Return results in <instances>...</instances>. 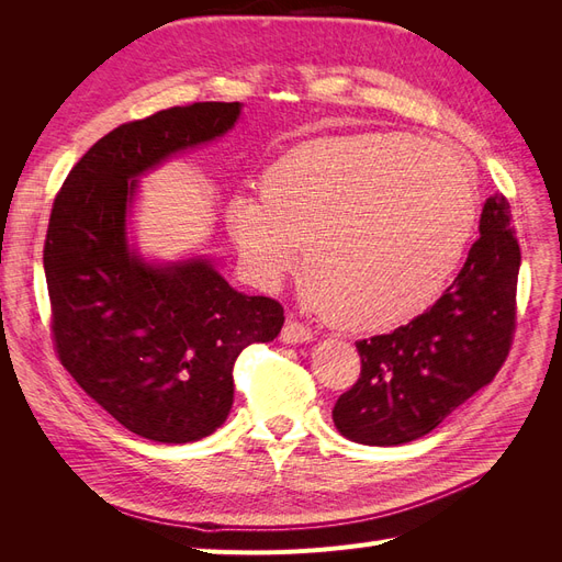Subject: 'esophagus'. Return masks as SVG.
<instances>
[{"label":"esophagus","instance_id":"obj_1","mask_svg":"<svg viewBox=\"0 0 562 562\" xmlns=\"http://www.w3.org/2000/svg\"><path fill=\"white\" fill-rule=\"evenodd\" d=\"M281 339L285 345H302V342H310L312 330L307 326H302V323L295 321L293 316H288L285 323H283Z\"/></svg>","mask_w":562,"mask_h":562}]
</instances>
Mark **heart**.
<instances>
[{
	"label": "heart",
	"mask_w": 562,
	"mask_h": 562,
	"mask_svg": "<svg viewBox=\"0 0 562 562\" xmlns=\"http://www.w3.org/2000/svg\"><path fill=\"white\" fill-rule=\"evenodd\" d=\"M262 196L236 194L225 223L248 277L274 288L304 246L318 312L347 330H386L443 291L479 217L471 164L434 138L359 133L288 151Z\"/></svg>",
	"instance_id": "1"
}]
</instances>
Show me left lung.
Masks as SVG:
<instances>
[{
  "label": "left lung",
  "mask_w": 562,
  "mask_h": 562,
  "mask_svg": "<svg viewBox=\"0 0 562 562\" xmlns=\"http://www.w3.org/2000/svg\"><path fill=\"white\" fill-rule=\"evenodd\" d=\"M479 229L436 304L394 333L356 342L361 375L333 407L337 431L353 443L401 446L427 436L504 366L520 269L504 194L485 201Z\"/></svg>",
  "instance_id": "left-lung-1"
}]
</instances>
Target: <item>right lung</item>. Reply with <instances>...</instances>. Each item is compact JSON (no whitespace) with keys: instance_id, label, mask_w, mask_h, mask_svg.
<instances>
[{"instance_id":"right-lung-1","label":"right lung","mask_w":562,"mask_h":562,"mask_svg":"<svg viewBox=\"0 0 562 562\" xmlns=\"http://www.w3.org/2000/svg\"><path fill=\"white\" fill-rule=\"evenodd\" d=\"M241 103L168 108L100 138L65 178L44 244L50 335L60 363L128 431L192 443L229 415L232 370L271 342L283 307L244 295L206 260L149 265L126 239L138 176L225 135Z\"/></svg>"}]
</instances>
